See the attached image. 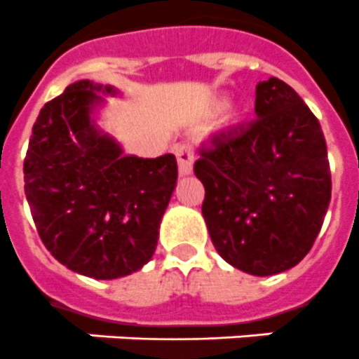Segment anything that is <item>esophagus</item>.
<instances>
[{
    "mask_svg": "<svg viewBox=\"0 0 359 359\" xmlns=\"http://www.w3.org/2000/svg\"><path fill=\"white\" fill-rule=\"evenodd\" d=\"M175 157L179 162V173L180 175H189L193 171V161H195V154L189 144H180L175 149Z\"/></svg>",
    "mask_w": 359,
    "mask_h": 359,
    "instance_id": "1",
    "label": "esophagus"
}]
</instances>
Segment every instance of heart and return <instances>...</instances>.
<instances>
[{"mask_svg":"<svg viewBox=\"0 0 359 359\" xmlns=\"http://www.w3.org/2000/svg\"><path fill=\"white\" fill-rule=\"evenodd\" d=\"M222 114L220 119V128L224 132H235L242 126L245 119L244 106L240 104H227V95H215L208 104V115L215 117V115Z\"/></svg>","mask_w":359,"mask_h":359,"instance_id":"heart-1","label":"heart"}]
</instances>
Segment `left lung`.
Instances as JSON below:
<instances>
[{
  "mask_svg": "<svg viewBox=\"0 0 359 359\" xmlns=\"http://www.w3.org/2000/svg\"><path fill=\"white\" fill-rule=\"evenodd\" d=\"M255 111L257 121L201 149L195 175L218 255L244 273L271 276L313 248L330 202V171L322 126L291 86L260 81Z\"/></svg>",
  "mask_w": 359,
  "mask_h": 359,
  "instance_id": "1",
  "label": "left lung"
}]
</instances>
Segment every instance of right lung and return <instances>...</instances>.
Segmentation results:
<instances>
[{
  "label": "right lung",
  "mask_w": 359,
  "mask_h": 359,
  "mask_svg": "<svg viewBox=\"0 0 359 359\" xmlns=\"http://www.w3.org/2000/svg\"><path fill=\"white\" fill-rule=\"evenodd\" d=\"M115 86L83 79L41 108L25 157V195L52 257L74 273L114 280L151 260L177 186L175 155H124L97 126Z\"/></svg>",
  "instance_id": "right-lung-1"
}]
</instances>
